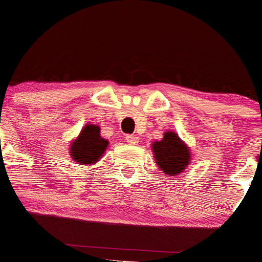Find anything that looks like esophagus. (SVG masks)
<instances>
[{
  "label": "esophagus",
  "mask_w": 262,
  "mask_h": 262,
  "mask_svg": "<svg viewBox=\"0 0 262 262\" xmlns=\"http://www.w3.org/2000/svg\"><path fill=\"white\" fill-rule=\"evenodd\" d=\"M126 140H127V143H128L129 145H136V144H138V142H139V138H138V136H135V135H127Z\"/></svg>",
  "instance_id": "esophagus-1"
}]
</instances>
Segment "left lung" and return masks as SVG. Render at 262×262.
I'll list each match as a JSON object with an SVG mask.
<instances>
[{"instance_id": "8db88e82", "label": "left lung", "mask_w": 262, "mask_h": 262, "mask_svg": "<svg viewBox=\"0 0 262 262\" xmlns=\"http://www.w3.org/2000/svg\"><path fill=\"white\" fill-rule=\"evenodd\" d=\"M155 161L166 176H180L189 166L191 159L190 147L174 131H165L161 140L151 144Z\"/></svg>"}]
</instances>
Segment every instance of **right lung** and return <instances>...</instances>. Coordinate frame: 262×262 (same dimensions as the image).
<instances>
[{
	"mask_svg": "<svg viewBox=\"0 0 262 262\" xmlns=\"http://www.w3.org/2000/svg\"><path fill=\"white\" fill-rule=\"evenodd\" d=\"M108 147V140L101 136L97 124H85L75 140L69 145V155L80 165H93L101 160Z\"/></svg>",
	"mask_w": 262,
	"mask_h": 262,
	"instance_id": "add662e5",
	"label": "right lung"
}]
</instances>
